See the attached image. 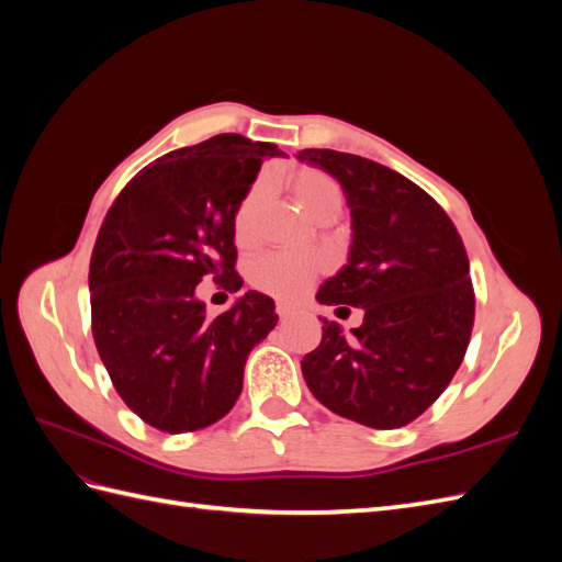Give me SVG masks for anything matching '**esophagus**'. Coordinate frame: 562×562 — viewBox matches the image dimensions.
I'll return each mask as SVG.
<instances>
[{"label":"esophagus","mask_w":562,"mask_h":562,"mask_svg":"<svg viewBox=\"0 0 562 562\" xmlns=\"http://www.w3.org/2000/svg\"><path fill=\"white\" fill-rule=\"evenodd\" d=\"M277 314H279V318H288V316L295 314V307H293V304H288V302H277Z\"/></svg>","instance_id":"1"}]
</instances>
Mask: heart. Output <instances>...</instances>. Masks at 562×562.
Returning <instances> with one entry per match:
<instances>
[{
    "mask_svg": "<svg viewBox=\"0 0 562 562\" xmlns=\"http://www.w3.org/2000/svg\"><path fill=\"white\" fill-rule=\"evenodd\" d=\"M291 187L302 211L314 220L335 217L342 211L345 192L339 182L321 168L302 166L291 173ZM265 196V180H255L239 206L234 211V239L239 246H250L255 241V217ZM318 274V265L307 258V255L295 252H267L258 258L250 267V281L260 291L281 297V300H297L310 291Z\"/></svg>",
    "mask_w": 562,
    "mask_h": 562,
    "instance_id": "heart-1",
    "label": "heart"
}]
</instances>
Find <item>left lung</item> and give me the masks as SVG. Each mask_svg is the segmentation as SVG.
<instances>
[{"label":"left lung","mask_w":562,"mask_h":562,"mask_svg":"<svg viewBox=\"0 0 562 562\" xmlns=\"http://www.w3.org/2000/svg\"><path fill=\"white\" fill-rule=\"evenodd\" d=\"M297 159L342 184L351 209L349 262L316 300L363 310L351 335L323 318L304 382L339 417L405 427L443 394L469 347L475 297L462 236L422 187L382 164L335 149Z\"/></svg>","instance_id":"left-lung-1"}]
</instances>
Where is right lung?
Returning a JSON list of instances; mask_svg holds the SVG:
<instances>
[{"mask_svg":"<svg viewBox=\"0 0 562 562\" xmlns=\"http://www.w3.org/2000/svg\"><path fill=\"white\" fill-rule=\"evenodd\" d=\"M283 151L220 133L159 157L110 206L91 255V330L116 394L149 427L187 434L239 398L250 349L274 330V300L248 291L215 318L196 300L213 277L236 293L234 211L265 157Z\"/></svg>","mask_w":562,"mask_h":562,"instance_id":"add662e5","label":"right lung"}]
</instances>
